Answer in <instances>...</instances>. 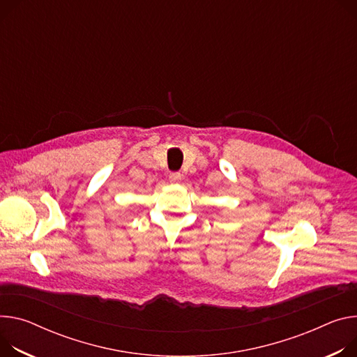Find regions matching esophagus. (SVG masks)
I'll list each match as a JSON object with an SVG mask.
<instances>
[{"mask_svg": "<svg viewBox=\"0 0 357 357\" xmlns=\"http://www.w3.org/2000/svg\"><path fill=\"white\" fill-rule=\"evenodd\" d=\"M181 179H182V175H181L179 172H174V174L169 175V181H171L172 183H178Z\"/></svg>", "mask_w": 357, "mask_h": 357, "instance_id": "1", "label": "esophagus"}]
</instances>
